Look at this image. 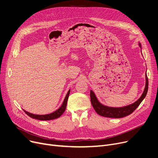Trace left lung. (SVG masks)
Returning <instances> with one entry per match:
<instances>
[{
  "label": "left lung",
  "instance_id": "8db88e82",
  "mask_svg": "<svg viewBox=\"0 0 158 158\" xmlns=\"http://www.w3.org/2000/svg\"><path fill=\"white\" fill-rule=\"evenodd\" d=\"M138 44L141 51V45L140 42H139ZM148 78L147 76V73H145V86L144 91L143 92L139 98L135 102L131 104H129L128 106L119 107L107 106L102 104L98 100L97 97L94 94V93L93 92V91L91 90L90 96H91V104L95 111L100 116H102L104 117H107V118H123L132 113V112L139 106V104L141 103L143 100V99L145 98L147 95V93L148 91Z\"/></svg>",
  "mask_w": 158,
  "mask_h": 158
}]
</instances>
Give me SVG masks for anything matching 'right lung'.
<instances>
[{
	"label": "right lung",
	"mask_w": 158,
	"mask_h": 158,
	"mask_svg": "<svg viewBox=\"0 0 158 158\" xmlns=\"http://www.w3.org/2000/svg\"><path fill=\"white\" fill-rule=\"evenodd\" d=\"M70 90H69V91L67 92L64 100L62 104V106H60V107L58 108L56 110H55V112H52V113L50 114H44V115H40V114H33L31 113V112H29L26 110H25L24 109V111L26 112V114H27L29 116H30L31 118H33V119H39V120H51V119H54L56 118H59L61 115H62V114L64 112V111L66 109V106H67V100H68V98L69 96V93H70Z\"/></svg>",
	"instance_id": "1"
}]
</instances>
